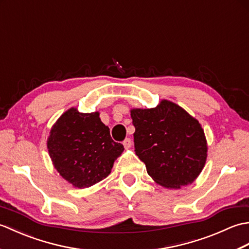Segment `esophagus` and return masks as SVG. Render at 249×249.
I'll use <instances>...</instances> for the list:
<instances>
[{
    "label": "esophagus",
    "mask_w": 249,
    "mask_h": 249,
    "mask_svg": "<svg viewBox=\"0 0 249 249\" xmlns=\"http://www.w3.org/2000/svg\"><path fill=\"white\" fill-rule=\"evenodd\" d=\"M131 144H133V141H131L130 138H126L123 141V145H124L125 149H129V147L131 146Z\"/></svg>",
    "instance_id": "esophagus-1"
}]
</instances>
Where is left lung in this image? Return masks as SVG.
Returning a JSON list of instances; mask_svg holds the SVG:
<instances>
[{"instance_id":"obj_1","label":"left lung","mask_w":249,"mask_h":249,"mask_svg":"<svg viewBox=\"0 0 249 249\" xmlns=\"http://www.w3.org/2000/svg\"><path fill=\"white\" fill-rule=\"evenodd\" d=\"M135 152L154 181L167 188L192 184L208 156L199 122L177 104L163 99L156 108L130 111Z\"/></svg>"}]
</instances>
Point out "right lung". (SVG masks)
<instances>
[{"instance_id":"add662e5","label":"right lung","mask_w":249,"mask_h":249,"mask_svg":"<svg viewBox=\"0 0 249 249\" xmlns=\"http://www.w3.org/2000/svg\"><path fill=\"white\" fill-rule=\"evenodd\" d=\"M47 146L54 168L78 188H87L109 176L124 151L114 142L98 112L80 113L71 108L50 130Z\"/></svg>"}]
</instances>
